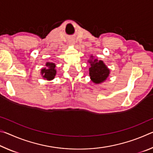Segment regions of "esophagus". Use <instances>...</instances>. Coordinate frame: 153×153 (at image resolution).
<instances>
[{"label": "esophagus", "instance_id": "34e87169", "mask_svg": "<svg viewBox=\"0 0 153 153\" xmlns=\"http://www.w3.org/2000/svg\"><path fill=\"white\" fill-rule=\"evenodd\" d=\"M69 45H75V42L74 40H70L69 41Z\"/></svg>", "mask_w": 153, "mask_h": 153}]
</instances>
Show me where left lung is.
I'll use <instances>...</instances> for the list:
<instances>
[{
    "label": "left lung",
    "mask_w": 153,
    "mask_h": 153,
    "mask_svg": "<svg viewBox=\"0 0 153 153\" xmlns=\"http://www.w3.org/2000/svg\"><path fill=\"white\" fill-rule=\"evenodd\" d=\"M90 63L89 75L91 81L96 84H99L105 82L109 76L110 69L102 60L94 59V56L90 55L88 60Z\"/></svg>",
    "instance_id": "8db88e82"
}]
</instances>
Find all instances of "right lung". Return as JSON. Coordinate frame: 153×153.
Listing matches in <instances>:
<instances>
[{"label":"right lung","instance_id":"1","mask_svg":"<svg viewBox=\"0 0 153 153\" xmlns=\"http://www.w3.org/2000/svg\"><path fill=\"white\" fill-rule=\"evenodd\" d=\"M46 67L41 69L40 74L44 79L51 81L55 78L56 74V69H55L56 65L53 62H46L45 63Z\"/></svg>","mask_w":153,"mask_h":153}]
</instances>
